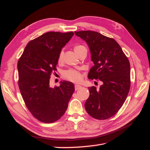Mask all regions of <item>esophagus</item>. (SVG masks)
I'll list each match as a JSON object with an SVG mask.
<instances>
[{"label": "esophagus", "instance_id": "esophagus-1", "mask_svg": "<svg viewBox=\"0 0 150 150\" xmlns=\"http://www.w3.org/2000/svg\"><path fill=\"white\" fill-rule=\"evenodd\" d=\"M81 88H82V86H80V85H78V84H75V90L76 91L79 90V89H81Z\"/></svg>", "mask_w": 150, "mask_h": 150}]
</instances>
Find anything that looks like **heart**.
Segmentation results:
<instances>
[{
    "label": "heart",
    "mask_w": 150,
    "mask_h": 150,
    "mask_svg": "<svg viewBox=\"0 0 150 150\" xmlns=\"http://www.w3.org/2000/svg\"><path fill=\"white\" fill-rule=\"evenodd\" d=\"M84 47H85L82 45H77L74 47L73 50H74V52L76 53V54H77L79 52V51L81 50L82 48H84ZM64 53L63 52H60L58 55V58H57V62H58L59 64L62 63ZM64 77L66 79H68V80L71 82H77L81 80V73L78 71H76V70L74 69H69L68 70V71H66L64 73Z\"/></svg>",
    "instance_id": "obj_1"
}]
</instances>
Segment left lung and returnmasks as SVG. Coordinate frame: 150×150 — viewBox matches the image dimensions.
<instances>
[{
    "label": "left lung",
    "mask_w": 150,
    "mask_h": 150,
    "mask_svg": "<svg viewBox=\"0 0 150 150\" xmlns=\"http://www.w3.org/2000/svg\"><path fill=\"white\" fill-rule=\"evenodd\" d=\"M88 44L94 66L88 78L102 82L99 90L89 87L90 96L85 103L88 113L98 120L116 114L122 106L130 88V64L128 57L112 38L93 31H75Z\"/></svg>",
    "instance_id": "1"
}]
</instances>
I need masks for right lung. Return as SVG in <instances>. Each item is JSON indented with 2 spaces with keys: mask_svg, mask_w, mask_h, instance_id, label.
<instances>
[{
  "mask_svg": "<svg viewBox=\"0 0 150 150\" xmlns=\"http://www.w3.org/2000/svg\"><path fill=\"white\" fill-rule=\"evenodd\" d=\"M73 35L58 31L44 33L28 42L18 59V84L22 98L33 116L42 122L59 120L74 92L71 82L64 81L59 86H50L59 54Z\"/></svg>",
  "mask_w": 150,
  "mask_h": 150,
  "instance_id": "obj_1",
  "label": "right lung"
}]
</instances>
